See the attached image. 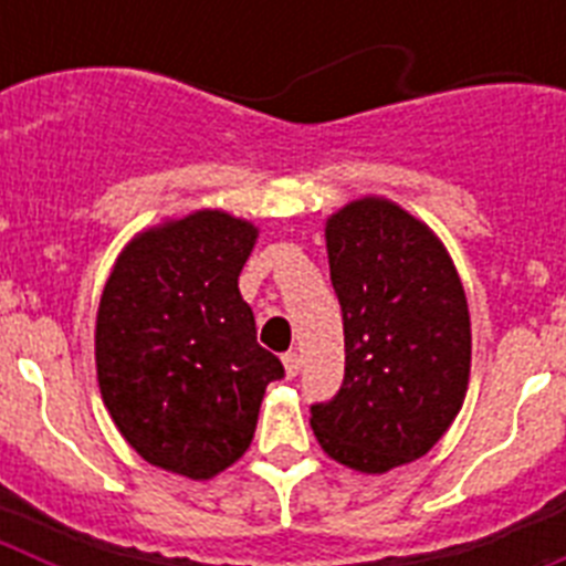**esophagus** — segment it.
<instances>
[{
  "mask_svg": "<svg viewBox=\"0 0 566 566\" xmlns=\"http://www.w3.org/2000/svg\"><path fill=\"white\" fill-rule=\"evenodd\" d=\"M283 365H286V377H297V371H300L297 352H286V354H283Z\"/></svg>",
  "mask_w": 566,
  "mask_h": 566,
  "instance_id": "obj_1",
  "label": "esophagus"
}]
</instances>
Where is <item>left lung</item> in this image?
<instances>
[{
    "label": "left lung",
    "mask_w": 566,
    "mask_h": 566,
    "mask_svg": "<svg viewBox=\"0 0 566 566\" xmlns=\"http://www.w3.org/2000/svg\"><path fill=\"white\" fill-rule=\"evenodd\" d=\"M345 377L312 405L323 451L363 473L424 457L462 408L470 314L451 258L391 201L363 198L326 227Z\"/></svg>",
    "instance_id": "obj_1"
}]
</instances>
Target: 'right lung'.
Here are the masks:
<instances>
[{
  "mask_svg": "<svg viewBox=\"0 0 566 566\" xmlns=\"http://www.w3.org/2000/svg\"><path fill=\"white\" fill-rule=\"evenodd\" d=\"M258 229L195 212L144 232L115 263L96 323L98 385L149 464L209 479L247 453L283 363L258 343L238 277Z\"/></svg>",
  "mask_w": 566,
  "mask_h": 566,
  "instance_id": "1",
  "label": "right lung"
}]
</instances>
